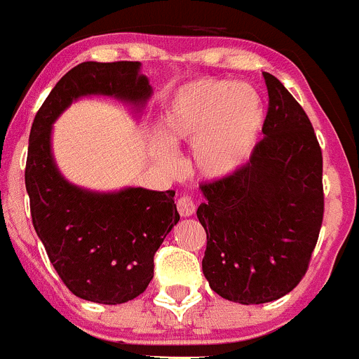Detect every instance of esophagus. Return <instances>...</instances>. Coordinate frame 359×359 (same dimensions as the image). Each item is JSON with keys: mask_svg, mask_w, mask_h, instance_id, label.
<instances>
[{"mask_svg": "<svg viewBox=\"0 0 359 359\" xmlns=\"http://www.w3.org/2000/svg\"><path fill=\"white\" fill-rule=\"evenodd\" d=\"M177 210H179V213L182 217H191L196 212V206H194V201L191 200V196L182 194V196L177 200Z\"/></svg>", "mask_w": 359, "mask_h": 359, "instance_id": "1", "label": "esophagus"}]
</instances>
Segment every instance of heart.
<instances>
[{
  "instance_id": "b5f03b06",
  "label": "heart",
  "mask_w": 359,
  "mask_h": 359,
  "mask_svg": "<svg viewBox=\"0 0 359 359\" xmlns=\"http://www.w3.org/2000/svg\"><path fill=\"white\" fill-rule=\"evenodd\" d=\"M264 125L260 93L227 79H205L180 90L161 116L166 142L196 144L194 158L203 173L224 177L236 172L255 147ZM163 161L172 163L166 146Z\"/></svg>"
}]
</instances>
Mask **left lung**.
I'll list each match as a JSON object with an SVG mask.
<instances>
[{
    "mask_svg": "<svg viewBox=\"0 0 359 359\" xmlns=\"http://www.w3.org/2000/svg\"><path fill=\"white\" fill-rule=\"evenodd\" d=\"M264 137L247 165L201 184L203 274L220 297L264 304L287 295L309 267L323 224V154L306 111L269 72Z\"/></svg>",
    "mask_w": 359,
    "mask_h": 359,
    "instance_id": "obj_1",
    "label": "left lung"
}]
</instances>
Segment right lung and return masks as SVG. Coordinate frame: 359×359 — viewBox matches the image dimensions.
Segmentation results:
<instances>
[{
	"mask_svg": "<svg viewBox=\"0 0 359 359\" xmlns=\"http://www.w3.org/2000/svg\"><path fill=\"white\" fill-rule=\"evenodd\" d=\"M140 62H83L53 86L36 112L29 135L25 189L32 226L64 285L79 299L123 304L147 288L154 253L179 222L175 191L130 187L88 193L66 182L50 151L52 123L81 95H116L144 104L151 95Z\"/></svg>",
	"mask_w": 359,
	"mask_h": 359,
	"instance_id": "add662e5",
	"label": "right lung"
}]
</instances>
